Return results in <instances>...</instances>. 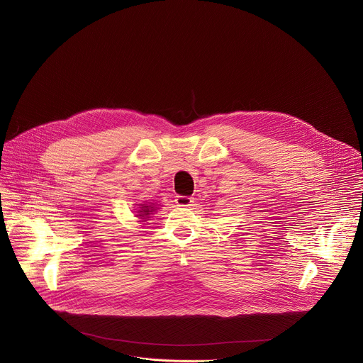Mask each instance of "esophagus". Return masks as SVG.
I'll use <instances>...</instances> for the list:
<instances>
[{
	"label": "esophagus",
	"mask_w": 363,
	"mask_h": 363,
	"mask_svg": "<svg viewBox=\"0 0 363 363\" xmlns=\"http://www.w3.org/2000/svg\"><path fill=\"white\" fill-rule=\"evenodd\" d=\"M175 203L178 207H191L194 203V199L191 196H184V195H178L175 199Z\"/></svg>",
	"instance_id": "obj_1"
}]
</instances>
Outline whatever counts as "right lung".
Returning a JSON list of instances; mask_svg holds the SVG:
<instances>
[{"label":"right lung","mask_w":363,"mask_h":363,"mask_svg":"<svg viewBox=\"0 0 363 363\" xmlns=\"http://www.w3.org/2000/svg\"><path fill=\"white\" fill-rule=\"evenodd\" d=\"M136 206H138V211H135V213H136V217L140 218L139 221H147L150 218V216L155 214V211L157 210L155 203L145 201V204H136Z\"/></svg>","instance_id":"add662e5"}]
</instances>
